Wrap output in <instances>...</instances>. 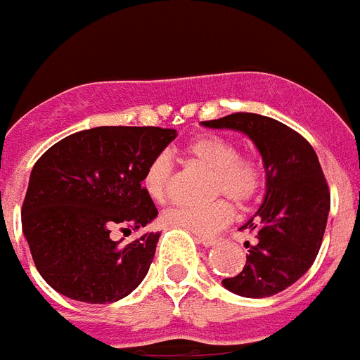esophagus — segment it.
<instances>
[{"mask_svg":"<svg viewBox=\"0 0 360 360\" xmlns=\"http://www.w3.org/2000/svg\"><path fill=\"white\" fill-rule=\"evenodd\" d=\"M197 241L204 247H214L219 243V240H217V238H210V236H198Z\"/></svg>","mask_w":360,"mask_h":360,"instance_id":"1","label":"esophagus"}]
</instances>
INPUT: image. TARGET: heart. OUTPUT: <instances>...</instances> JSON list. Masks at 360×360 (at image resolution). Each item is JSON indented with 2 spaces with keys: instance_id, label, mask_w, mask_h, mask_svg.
<instances>
[{
  "instance_id": "heart-1",
  "label": "heart",
  "mask_w": 360,
  "mask_h": 360,
  "mask_svg": "<svg viewBox=\"0 0 360 360\" xmlns=\"http://www.w3.org/2000/svg\"><path fill=\"white\" fill-rule=\"evenodd\" d=\"M186 154L189 160L214 172L212 195H226L236 204H247L260 191V163L255 158L240 156V148L232 139L221 135H200L186 146ZM171 176V158L167 154H158L143 174V188L154 200L162 202L169 195ZM232 217V204L226 198H217L204 206H174L167 210L163 223L172 229L210 236L229 225Z\"/></svg>"
}]
</instances>
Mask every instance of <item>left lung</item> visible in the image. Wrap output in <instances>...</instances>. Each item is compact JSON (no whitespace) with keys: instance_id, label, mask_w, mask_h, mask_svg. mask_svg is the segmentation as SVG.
I'll return each mask as SVG.
<instances>
[{"instance_id":"1","label":"left lung","mask_w":360,"mask_h":360,"mask_svg":"<svg viewBox=\"0 0 360 360\" xmlns=\"http://www.w3.org/2000/svg\"><path fill=\"white\" fill-rule=\"evenodd\" d=\"M202 126L241 131L260 152L266 195L241 226L257 241L245 243L243 269L221 284L241 297H271L309 271L321 247L330 195L318 156L297 131L264 115L234 113Z\"/></svg>"}]
</instances>
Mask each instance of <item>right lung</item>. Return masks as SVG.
Wrapping results in <instances>:
<instances>
[{"mask_svg":"<svg viewBox=\"0 0 360 360\" xmlns=\"http://www.w3.org/2000/svg\"><path fill=\"white\" fill-rule=\"evenodd\" d=\"M172 139L176 130L171 128L98 126L68 135L39 158L22 229L34 266L56 292L83 303H115L146 277L160 232L126 245L109 234L156 219L141 182Z\"/></svg>","mask_w":360,"mask_h":360,"instance_id":"right-lung-1","label":"right lung"}]
</instances>
